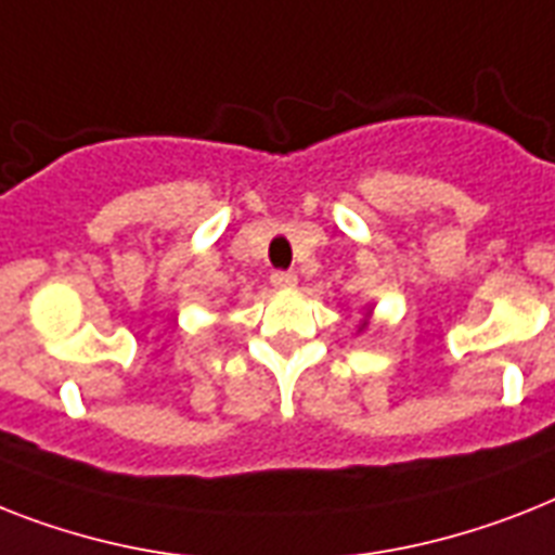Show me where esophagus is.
Here are the masks:
<instances>
[{"label": "esophagus", "instance_id": "esophagus-1", "mask_svg": "<svg viewBox=\"0 0 555 555\" xmlns=\"http://www.w3.org/2000/svg\"><path fill=\"white\" fill-rule=\"evenodd\" d=\"M270 285H273V287H293V285H296V273H291V270H273V273H270Z\"/></svg>", "mask_w": 555, "mask_h": 555}]
</instances>
